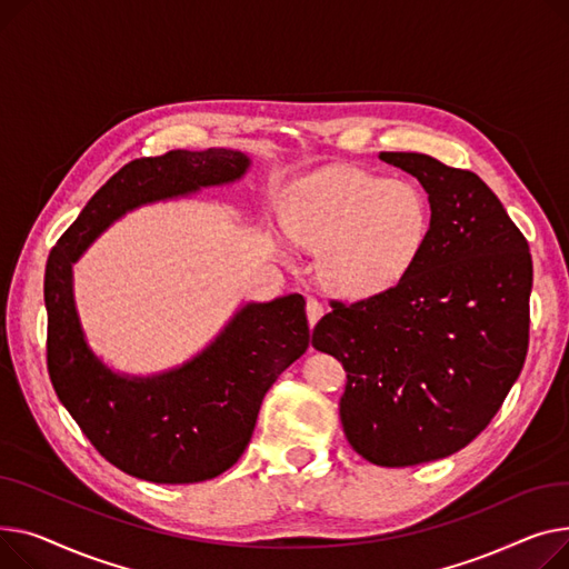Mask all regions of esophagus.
<instances>
[{
	"instance_id": "34e87169",
	"label": "esophagus",
	"mask_w": 569,
	"mask_h": 569,
	"mask_svg": "<svg viewBox=\"0 0 569 569\" xmlns=\"http://www.w3.org/2000/svg\"><path fill=\"white\" fill-rule=\"evenodd\" d=\"M306 310H308V321H310V326L315 328V326H317V321L323 317V306L319 303V300H317L315 296H308V306H306Z\"/></svg>"
}]
</instances>
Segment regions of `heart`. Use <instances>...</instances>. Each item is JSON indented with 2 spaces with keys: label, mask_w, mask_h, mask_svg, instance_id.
<instances>
[{
  "label": "heart",
  "mask_w": 569,
  "mask_h": 569,
  "mask_svg": "<svg viewBox=\"0 0 569 569\" xmlns=\"http://www.w3.org/2000/svg\"><path fill=\"white\" fill-rule=\"evenodd\" d=\"M284 229L298 246L321 250L319 276L330 291L370 298L411 271L429 239L431 211L413 181L326 167L296 183Z\"/></svg>",
  "instance_id": "b5f03b06"
}]
</instances>
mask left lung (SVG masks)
Here are the masks:
<instances>
[{
  "instance_id": "1",
  "label": "left lung",
  "mask_w": 569,
  "mask_h": 569,
  "mask_svg": "<svg viewBox=\"0 0 569 569\" xmlns=\"http://www.w3.org/2000/svg\"><path fill=\"white\" fill-rule=\"evenodd\" d=\"M379 158L425 188L429 239L392 289L332 303L312 347L347 370L340 418L351 448L377 466H416L469 446L517 381L532 259L478 174L425 153Z\"/></svg>"
}]
</instances>
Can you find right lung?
<instances>
[{"label":"right lung","mask_w":569,"mask_h":569,"mask_svg":"<svg viewBox=\"0 0 569 569\" xmlns=\"http://www.w3.org/2000/svg\"><path fill=\"white\" fill-rule=\"evenodd\" d=\"M250 162L237 149H177L132 160L89 199L48 257L50 381L93 448L128 476L188 485L237 463L263 395L310 345L306 298L252 300L183 365L132 377L114 372L89 347L76 306L73 263L126 213L239 181Z\"/></svg>","instance_id":"right-lung-1"}]
</instances>
